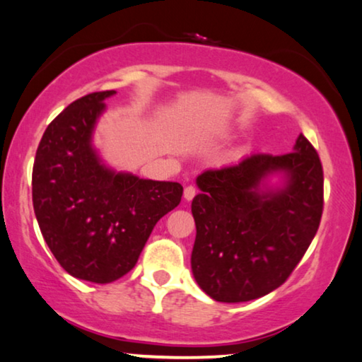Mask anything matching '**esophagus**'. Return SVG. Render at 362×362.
<instances>
[{
  "mask_svg": "<svg viewBox=\"0 0 362 362\" xmlns=\"http://www.w3.org/2000/svg\"><path fill=\"white\" fill-rule=\"evenodd\" d=\"M197 195V188L195 187H185V190H183V198H185L187 202L193 200V197Z\"/></svg>",
  "mask_w": 362,
  "mask_h": 362,
  "instance_id": "esophagus-1",
  "label": "esophagus"
}]
</instances>
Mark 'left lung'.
Masks as SVG:
<instances>
[{"instance_id": "1", "label": "left lung", "mask_w": 362, "mask_h": 362, "mask_svg": "<svg viewBox=\"0 0 362 362\" xmlns=\"http://www.w3.org/2000/svg\"><path fill=\"white\" fill-rule=\"evenodd\" d=\"M197 187L192 272L203 292L239 303L281 287L322 220L323 169L307 137L300 134L288 154H251L205 170Z\"/></svg>"}]
</instances>
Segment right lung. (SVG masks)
Masks as SVG:
<instances>
[{"label": "right lung", "mask_w": 362, "mask_h": 362, "mask_svg": "<svg viewBox=\"0 0 362 362\" xmlns=\"http://www.w3.org/2000/svg\"><path fill=\"white\" fill-rule=\"evenodd\" d=\"M115 90L70 103L35 152L33 205L40 233L70 276L118 281L136 266L156 223L182 200L179 182L147 180L105 164L93 132Z\"/></svg>", "instance_id": "1"}]
</instances>
